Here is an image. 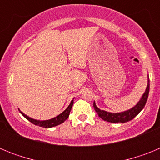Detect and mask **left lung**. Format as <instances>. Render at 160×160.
Returning a JSON list of instances; mask_svg holds the SVG:
<instances>
[{
	"label": "left lung",
	"mask_w": 160,
	"mask_h": 160,
	"mask_svg": "<svg viewBox=\"0 0 160 160\" xmlns=\"http://www.w3.org/2000/svg\"><path fill=\"white\" fill-rule=\"evenodd\" d=\"M149 90H150V84H149V80H148V87H147L146 90L144 94H142L141 99L139 100L138 103L134 107H132L131 109L128 110L127 111H124V112L121 113H110L107 112V111H102V110H100L99 108H98L96 107L95 102H94V108L96 112L98 113V116L103 119L104 121H107V122H113V123H118V122H127L128 121H131L133 118L136 116L138 113L142 111L143 107H145V104L147 102V100H148V94H149Z\"/></svg>",
	"instance_id": "obj_1"
}]
</instances>
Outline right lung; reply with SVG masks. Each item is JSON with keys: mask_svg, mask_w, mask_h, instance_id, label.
Masks as SVG:
<instances>
[{"mask_svg": "<svg viewBox=\"0 0 160 160\" xmlns=\"http://www.w3.org/2000/svg\"><path fill=\"white\" fill-rule=\"evenodd\" d=\"M73 104V100H72L70 104L69 105V107L63 111L62 114H60L59 115H58L57 117H55V118H51V119H49V120H44V121H40V120H36V119H33V118H29V116H27L26 114H24L23 112L20 111V113L25 117L26 119H28L29 122H31L32 123L35 124L37 126H39V127H42V128H53V127H55V126H58L59 124L62 123L66 121V119L68 118L69 115H70V111H71V108H72V106Z\"/></svg>", "mask_w": 160, "mask_h": 160, "instance_id": "right-lung-1", "label": "right lung"}]
</instances>
